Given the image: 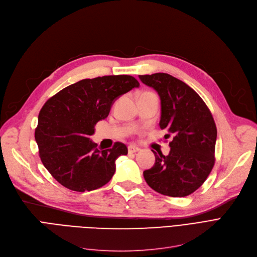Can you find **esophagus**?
I'll use <instances>...</instances> for the list:
<instances>
[{"instance_id":"esophagus-1","label":"esophagus","mask_w":257,"mask_h":257,"mask_svg":"<svg viewBox=\"0 0 257 257\" xmlns=\"http://www.w3.org/2000/svg\"><path fill=\"white\" fill-rule=\"evenodd\" d=\"M141 149L139 147H137V146H134V145H130V146H128V152L131 154V153H137V152H139Z\"/></svg>"}]
</instances>
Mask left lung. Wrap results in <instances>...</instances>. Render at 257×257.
I'll return each mask as SVG.
<instances>
[{"instance_id":"1","label":"left lung","mask_w":257,"mask_h":257,"mask_svg":"<svg viewBox=\"0 0 257 257\" xmlns=\"http://www.w3.org/2000/svg\"><path fill=\"white\" fill-rule=\"evenodd\" d=\"M142 82L159 94V126L167 129L169 155L155 154L154 166L144 172L151 188L161 195L185 197L204 183L214 165L217 127L208 107L183 81L166 73L141 75Z\"/></svg>"}]
</instances>
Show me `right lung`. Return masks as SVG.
<instances>
[{
    "label": "right lung",
    "instance_id": "add662e5",
    "mask_svg": "<svg viewBox=\"0 0 257 257\" xmlns=\"http://www.w3.org/2000/svg\"><path fill=\"white\" fill-rule=\"evenodd\" d=\"M139 86V81L128 75L83 79L45 103L38 114L35 141L42 163L61 185L90 192L109 182L115 160L127 155V147L116 142L111 149L102 150L90 137L114 101Z\"/></svg>",
    "mask_w": 257,
    "mask_h": 257
}]
</instances>
